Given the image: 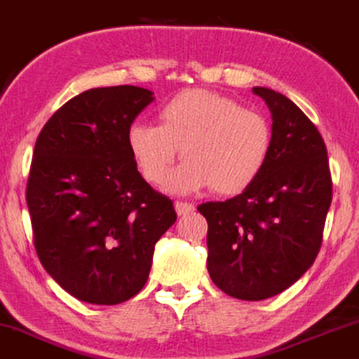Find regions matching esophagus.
I'll list each match as a JSON object with an SVG mask.
<instances>
[{
  "instance_id": "obj_1",
  "label": "esophagus",
  "mask_w": 359,
  "mask_h": 359,
  "mask_svg": "<svg viewBox=\"0 0 359 359\" xmlns=\"http://www.w3.org/2000/svg\"><path fill=\"white\" fill-rule=\"evenodd\" d=\"M175 208H176V213H178L180 216L189 215L194 211V205H191V203H187V201H176Z\"/></svg>"
}]
</instances>
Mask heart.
Masks as SVG:
<instances>
[{
  "mask_svg": "<svg viewBox=\"0 0 359 359\" xmlns=\"http://www.w3.org/2000/svg\"><path fill=\"white\" fill-rule=\"evenodd\" d=\"M271 126L263 114L218 93L187 90L158 109V126L133 123L128 149L149 183L166 180L172 163L187 161L170 178L176 193L213 188L231 196L261 175L271 151Z\"/></svg>",
  "mask_w": 359,
  "mask_h": 359,
  "instance_id": "b5f03b06",
  "label": "heart"
}]
</instances>
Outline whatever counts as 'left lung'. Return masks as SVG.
<instances>
[{"mask_svg": "<svg viewBox=\"0 0 359 359\" xmlns=\"http://www.w3.org/2000/svg\"><path fill=\"white\" fill-rule=\"evenodd\" d=\"M273 116L271 151L250 188L198 211L208 221V271L221 291L245 302L280 294L315 263L333 181L325 140L290 98L253 88Z\"/></svg>", "mask_w": 359, "mask_h": 359, "instance_id": "left-lung-1", "label": "left lung"}]
</instances>
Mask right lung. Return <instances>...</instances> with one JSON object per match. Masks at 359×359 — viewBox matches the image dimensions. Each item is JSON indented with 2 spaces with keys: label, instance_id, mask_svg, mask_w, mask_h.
Listing matches in <instances>:
<instances>
[{
  "label": "right lung",
  "instance_id": "right-lung-1",
  "mask_svg": "<svg viewBox=\"0 0 359 359\" xmlns=\"http://www.w3.org/2000/svg\"><path fill=\"white\" fill-rule=\"evenodd\" d=\"M138 86L93 88L61 106L34 144L26 203L43 268L91 304L143 290L154 245L176 221L172 201L140 175L126 133L151 103Z\"/></svg>",
  "mask_w": 359,
  "mask_h": 359
}]
</instances>
